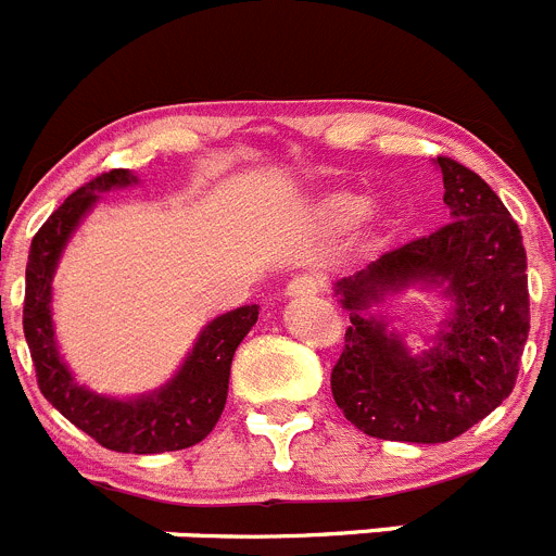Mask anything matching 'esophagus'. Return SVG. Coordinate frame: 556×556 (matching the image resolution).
Segmentation results:
<instances>
[{
    "mask_svg": "<svg viewBox=\"0 0 556 556\" xmlns=\"http://www.w3.org/2000/svg\"><path fill=\"white\" fill-rule=\"evenodd\" d=\"M323 292V281L312 278V275H301V278H292L287 283V298L292 301H308V298H317Z\"/></svg>",
    "mask_w": 556,
    "mask_h": 556,
    "instance_id": "esophagus-1",
    "label": "esophagus"
}]
</instances>
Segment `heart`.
<instances>
[{
  "label": "heart",
  "instance_id": "obj_1",
  "mask_svg": "<svg viewBox=\"0 0 556 556\" xmlns=\"http://www.w3.org/2000/svg\"><path fill=\"white\" fill-rule=\"evenodd\" d=\"M314 211H317L320 223L331 225V228H348V225H353L362 217L365 198L351 189H331L317 200Z\"/></svg>",
  "mask_w": 556,
  "mask_h": 556
}]
</instances>
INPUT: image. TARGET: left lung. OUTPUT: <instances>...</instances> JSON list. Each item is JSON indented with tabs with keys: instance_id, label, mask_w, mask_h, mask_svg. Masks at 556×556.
<instances>
[{
	"instance_id": "8db88e82",
	"label": "left lung",
	"mask_w": 556,
	"mask_h": 556,
	"mask_svg": "<svg viewBox=\"0 0 556 556\" xmlns=\"http://www.w3.org/2000/svg\"><path fill=\"white\" fill-rule=\"evenodd\" d=\"M448 223L337 281L351 328L331 392L365 434L448 443L513 392L529 337L527 250L518 223L468 166L437 159ZM409 288L437 291L450 312L415 354L376 305Z\"/></svg>"
}]
</instances>
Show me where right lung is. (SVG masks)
Returning <instances> with one entry per match:
<instances>
[{
	"label": "right lung",
	"mask_w": 556,
	"mask_h": 556,
	"mask_svg": "<svg viewBox=\"0 0 556 556\" xmlns=\"http://www.w3.org/2000/svg\"><path fill=\"white\" fill-rule=\"evenodd\" d=\"M130 169H111L80 186L61 208L41 225L27 262L24 289V337L36 365L43 397L66 420L94 437L97 443L122 454H164L198 445L217 426L228 401L230 362L250 328L258 320V306L225 312L200 331L178 372L144 395L116 397L88 390L63 362L52 323V278L68 239L105 191L136 186Z\"/></svg>",
	"instance_id": "right-lung-1"
}]
</instances>
